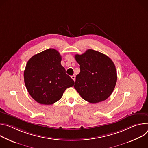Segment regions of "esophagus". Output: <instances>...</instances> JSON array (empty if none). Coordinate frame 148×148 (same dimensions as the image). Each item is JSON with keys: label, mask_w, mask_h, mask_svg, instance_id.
<instances>
[{"label": "esophagus", "mask_w": 148, "mask_h": 148, "mask_svg": "<svg viewBox=\"0 0 148 148\" xmlns=\"http://www.w3.org/2000/svg\"><path fill=\"white\" fill-rule=\"evenodd\" d=\"M71 77H72V79L74 81H75V79H76V77H75V76H71Z\"/></svg>", "instance_id": "34e87169"}]
</instances>
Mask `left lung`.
Here are the masks:
<instances>
[{
    "mask_svg": "<svg viewBox=\"0 0 148 148\" xmlns=\"http://www.w3.org/2000/svg\"><path fill=\"white\" fill-rule=\"evenodd\" d=\"M80 65L75 89L83 99L91 103L105 101L115 87L117 73L115 66L108 56L92 49L75 56Z\"/></svg>",
    "mask_w": 148,
    "mask_h": 148,
    "instance_id": "left-lung-1",
    "label": "left lung"
}]
</instances>
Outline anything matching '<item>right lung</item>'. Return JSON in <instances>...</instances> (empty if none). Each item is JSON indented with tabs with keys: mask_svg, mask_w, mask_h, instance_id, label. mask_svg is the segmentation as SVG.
<instances>
[{
	"mask_svg": "<svg viewBox=\"0 0 148 148\" xmlns=\"http://www.w3.org/2000/svg\"><path fill=\"white\" fill-rule=\"evenodd\" d=\"M62 57L55 49H48L33 56L24 71L26 88L31 97L40 104L52 105L58 101L73 79L61 65Z\"/></svg>",
	"mask_w": 148,
	"mask_h": 148,
	"instance_id": "add662e5",
	"label": "right lung"
}]
</instances>
